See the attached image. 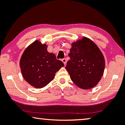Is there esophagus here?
<instances>
[{
  "label": "esophagus",
  "instance_id": "1",
  "mask_svg": "<svg viewBox=\"0 0 125 125\" xmlns=\"http://www.w3.org/2000/svg\"><path fill=\"white\" fill-rule=\"evenodd\" d=\"M62 61L63 62V63H64V65L66 64V63H67V60H66V59H65V58H63V59H62Z\"/></svg>",
  "mask_w": 125,
  "mask_h": 125
}]
</instances>
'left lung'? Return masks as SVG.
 <instances>
[{"label":"left lung","instance_id":"8db88e82","mask_svg":"<svg viewBox=\"0 0 125 125\" xmlns=\"http://www.w3.org/2000/svg\"><path fill=\"white\" fill-rule=\"evenodd\" d=\"M70 60L65 67L71 79L83 89H90L98 84L105 69V58L92 40L83 37L72 43Z\"/></svg>","mask_w":125,"mask_h":125}]
</instances>
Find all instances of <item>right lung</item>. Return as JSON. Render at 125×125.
<instances>
[{
    "mask_svg": "<svg viewBox=\"0 0 125 125\" xmlns=\"http://www.w3.org/2000/svg\"><path fill=\"white\" fill-rule=\"evenodd\" d=\"M47 45L36 40L23 52L20 67L24 79L35 88H42L54 78L55 74L64 66L53 53L47 51Z\"/></svg>",
    "mask_w": 125,
    "mask_h": 125,
    "instance_id": "1",
    "label": "right lung"
}]
</instances>
